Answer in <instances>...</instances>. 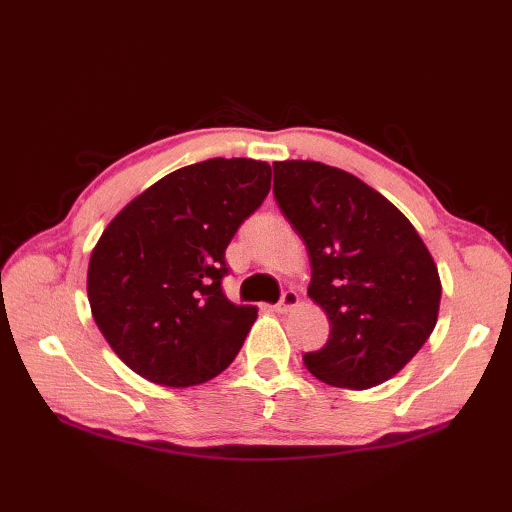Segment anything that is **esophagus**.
Segmentation results:
<instances>
[{
	"label": "esophagus",
	"mask_w": 512,
	"mask_h": 512,
	"mask_svg": "<svg viewBox=\"0 0 512 512\" xmlns=\"http://www.w3.org/2000/svg\"><path fill=\"white\" fill-rule=\"evenodd\" d=\"M295 306H299V295H297V292L295 290L281 292V299L277 303V310L279 312H288V310H292Z\"/></svg>",
	"instance_id": "esophagus-1"
}]
</instances>
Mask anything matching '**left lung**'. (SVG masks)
Here are the masks:
<instances>
[{
    "instance_id": "obj_1",
    "label": "left lung",
    "mask_w": 512,
    "mask_h": 512,
    "mask_svg": "<svg viewBox=\"0 0 512 512\" xmlns=\"http://www.w3.org/2000/svg\"><path fill=\"white\" fill-rule=\"evenodd\" d=\"M273 193L306 244L308 295L330 339L303 354L334 387L369 389L396 376L438 321L440 277L416 228L352 173L312 160L275 162Z\"/></svg>"
}]
</instances>
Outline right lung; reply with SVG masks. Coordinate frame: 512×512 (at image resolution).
<instances>
[{"label": "right lung", "mask_w": 512, "mask_h": 512, "mask_svg": "<svg viewBox=\"0 0 512 512\" xmlns=\"http://www.w3.org/2000/svg\"><path fill=\"white\" fill-rule=\"evenodd\" d=\"M268 162L211 158L129 202L92 250L88 299L101 334L136 374L191 387L242 350L255 306L226 299V246L270 191Z\"/></svg>", "instance_id": "obj_1"}]
</instances>
